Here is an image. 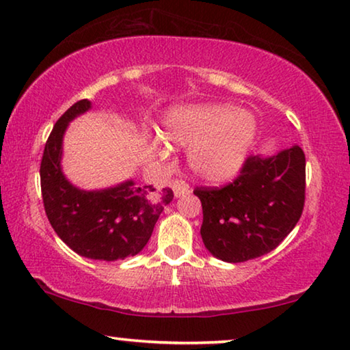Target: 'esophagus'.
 I'll return each mask as SVG.
<instances>
[{
	"instance_id": "obj_1",
	"label": "esophagus",
	"mask_w": 350,
	"mask_h": 350,
	"mask_svg": "<svg viewBox=\"0 0 350 350\" xmlns=\"http://www.w3.org/2000/svg\"><path fill=\"white\" fill-rule=\"evenodd\" d=\"M171 189H173L176 196H184V195H187V193L190 191V185L187 184L185 180L177 179V180L173 182V184H171Z\"/></svg>"
}]
</instances>
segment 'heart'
Instances as JSON below:
<instances>
[{"instance_id":"heart-1","label":"heart","mask_w":350,"mask_h":350,"mask_svg":"<svg viewBox=\"0 0 350 350\" xmlns=\"http://www.w3.org/2000/svg\"><path fill=\"white\" fill-rule=\"evenodd\" d=\"M256 137L253 114L228 103L179 107L165 119V138L189 149V163L208 182L232 179Z\"/></svg>"}]
</instances>
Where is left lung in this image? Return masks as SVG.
<instances>
[{
	"label": "left lung",
	"instance_id": "1",
	"mask_svg": "<svg viewBox=\"0 0 350 350\" xmlns=\"http://www.w3.org/2000/svg\"><path fill=\"white\" fill-rule=\"evenodd\" d=\"M305 154L292 146L272 157L250 155L225 187H196L201 237L213 256L245 262L284 241L305 206Z\"/></svg>",
	"mask_w": 350,
	"mask_h": 350
}]
</instances>
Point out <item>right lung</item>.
Here are the masks:
<instances>
[{"mask_svg": "<svg viewBox=\"0 0 350 350\" xmlns=\"http://www.w3.org/2000/svg\"><path fill=\"white\" fill-rule=\"evenodd\" d=\"M90 108L88 98L78 100L51 130L40 161L42 201L51 228L67 247L90 259L119 260L146 247L174 195L171 189L155 195L152 185L138 187L133 180L86 191L66 179L61 170L62 137L72 119Z\"/></svg>", "mask_w": 350, "mask_h": 350, "instance_id": "add662e5", "label": "right lung"}]
</instances>
